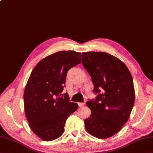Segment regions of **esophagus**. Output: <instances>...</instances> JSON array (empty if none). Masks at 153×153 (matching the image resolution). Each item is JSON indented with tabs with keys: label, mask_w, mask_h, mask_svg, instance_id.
<instances>
[{
	"label": "esophagus",
	"mask_w": 153,
	"mask_h": 153,
	"mask_svg": "<svg viewBox=\"0 0 153 153\" xmlns=\"http://www.w3.org/2000/svg\"><path fill=\"white\" fill-rule=\"evenodd\" d=\"M78 105L80 107V106H84L85 105V103L84 102H79L78 103Z\"/></svg>",
	"instance_id": "obj_1"
}]
</instances>
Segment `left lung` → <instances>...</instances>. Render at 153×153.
Here are the masks:
<instances>
[{"mask_svg":"<svg viewBox=\"0 0 153 153\" xmlns=\"http://www.w3.org/2000/svg\"><path fill=\"white\" fill-rule=\"evenodd\" d=\"M82 63L91 77L94 92L99 94L86 102L91 113L84 120L85 128L93 136L106 139L129 119L135 100L132 77L123 62L106 53H82Z\"/></svg>","mask_w":153,"mask_h":153,"instance_id":"obj_1","label":"left lung"}]
</instances>
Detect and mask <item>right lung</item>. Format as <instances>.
I'll return each instance as SVG.
<instances>
[{"label": "right lung", "mask_w": 153, "mask_h": 153, "mask_svg": "<svg viewBox=\"0 0 153 153\" xmlns=\"http://www.w3.org/2000/svg\"><path fill=\"white\" fill-rule=\"evenodd\" d=\"M81 62V53L59 51L42 59L30 75L24 91V106L29 126L43 141L58 138L67 119L78 108L62 94L68 71Z\"/></svg>", "instance_id": "add662e5"}]
</instances>
